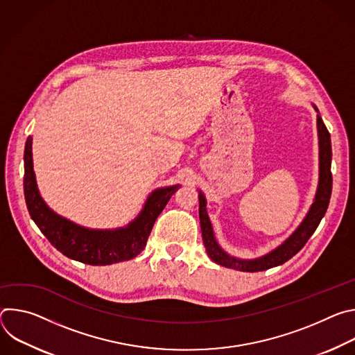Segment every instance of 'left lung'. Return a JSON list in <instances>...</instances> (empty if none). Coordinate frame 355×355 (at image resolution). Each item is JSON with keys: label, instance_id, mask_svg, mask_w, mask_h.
Segmentation results:
<instances>
[{"label": "left lung", "instance_id": "obj_1", "mask_svg": "<svg viewBox=\"0 0 355 355\" xmlns=\"http://www.w3.org/2000/svg\"><path fill=\"white\" fill-rule=\"evenodd\" d=\"M315 107V105H313ZM316 112L318 108L315 107ZM318 136H319V185L315 195L313 204L302 220V223L297 226V229L275 250H272L268 254L256 259V260H240L236 257L229 256L225 250L218 244L214 229L209 220V216L207 214V199L199 191V220H200V230H202V239H204V244L207 248L208 256L212 261H215L219 266L233 268L237 271H245V272H257L264 271L277 266L284 264L289 259H292L296 252L306 244V241L311 239V236L318 229L320 220L323 219L330 196H331V141H330V133L323 123L320 115H318Z\"/></svg>", "mask_w": 355, "mask_h": 355}]
</instances>
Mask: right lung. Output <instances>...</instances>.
<instances>
[{
  "instance_id": "1",
  "label": "right lung",
  "mask_w": 355,
  "mask_h": 355,
  "mask_svg": "<svg viewBox=\"0 0 355 355\" xmlns=\"http://www.w3.org/2000/svg\"><path fill=\"white\" fill-rule=\"evenodd\" d=\"M24 162V192L31 218L62 254L89 266H110L132 260L140 254L146 247L147 237L156 219L180 188V185H173L151 192L141 212L125 227L115 230H92L59 216L44 204L33 173L31 136L25 144Z\"/></svg>"
}]
</instances>
